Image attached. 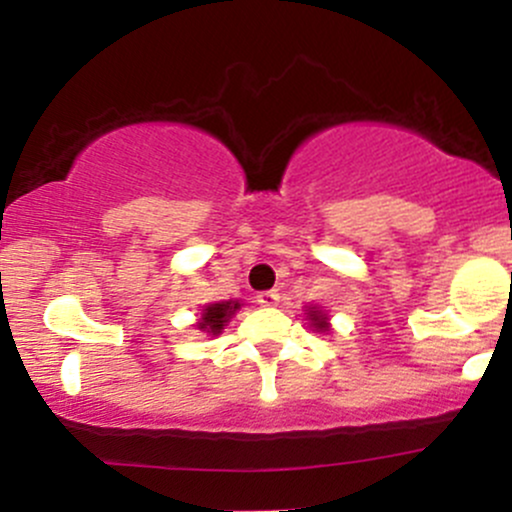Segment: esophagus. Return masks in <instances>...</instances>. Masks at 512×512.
<instances>
[{
    "instance_id": "obj_1",
    "label": "esophagus",
    "mask_w": 512,
    "mask_h": 512,
    "mask_svg": "<svg viewBox=\"0 0 512 512\" xmlns=\"http://www.w3.org/2000/svg\"><path fill=\"white\" fill-rule=\"evenodd\" d=\"M257 303H260L262 308H274V305L279 303V293H276V291L257 293Z\"/></svg>"
}]
</instances>
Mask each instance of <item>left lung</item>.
Returning a JSON list of instances; mask_svg holds the SVG:
<instances>
[{
  "label": "left lung",
  "instance_id": "left-lung-1",
  "mask_svg": "<svg viewBox=\"0 0 512 512\" xmlns=\"http://www.w3.org/2000/svg\"><path fill=\"white\" fill-rule=\"evenodd\" d=\"M308 320L313 322L317 332H330V322H327V315L320 308H308Z\"/></svg>",
  "mask_w": 512,
  "mask_h": 512
}]
</instances>
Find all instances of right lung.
Here are the masks:
<instances>
[{"label": "right lung", "mask_w": 512, "mask_h": 512, "mask_svg": "<svg viewBox=\"0 0 512 512\" xmlns=\"http://www.w3.org/2000/svg\"><path fill=\"white\" fill-rule=\"evenodd\" d=\"M238 308H240L238 301H221V303L204 305L197 327L207 334H221L223 325L231 320V315H236Z\"/></svg>", "instance_id": "1"}]
</instances>
